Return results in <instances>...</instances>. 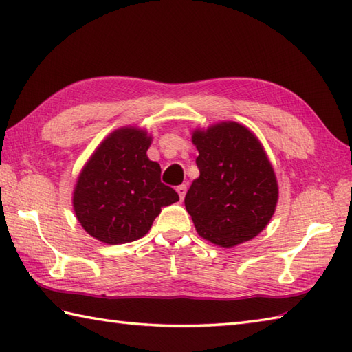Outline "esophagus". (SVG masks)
Instances as JSON below:
<instances>
[{"label": "esophagus", "mask_w": 352, "mask_h": 352, "mask_svg": "<svg viewBox=\"0 0 352 352\" xmlns=\"http://www.w3.org/2000/svg\"><path fill=\"white\" fill-rule=\"evenodd\" d=\"M177 192H178V195H180V199H184V197H186V192H188V186H186V184L178 186V188H177Z\"/></svg>", "instance_id": "34e87169"}]
</instances>
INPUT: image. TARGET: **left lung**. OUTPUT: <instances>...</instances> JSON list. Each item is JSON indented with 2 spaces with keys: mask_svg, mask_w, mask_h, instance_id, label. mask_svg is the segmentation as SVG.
<instances>
[{
  "mask_svg": "<svg viewBox=\"0 0 352 352\" xmlns=\"http://www.w3.org/2000/svg\"><path fill=\"white\" fill-rule=\"evenodd\" d=\"M199 177L184 206L201 237L231 248L248 242L271 221L278 184L258 139L245 125L219 122L195 130Z\"/></svg>",
  "mask_w": 352,
  "mask_h": 352,
  "instance_id": "obj_1",
  "label": "left lung"
}]
</instances>
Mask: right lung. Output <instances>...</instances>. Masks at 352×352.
I'll use <instances>...</instances> for the list:
<instances>
[{"instance_id":"add662e5","label":"right lung","mask_w":352,"mask_h":352,"mask_svg":"<svg viewBox=\"0 0 352 352\" xmlns=\"http://www.w3.org/2000/svg\"><path fill=\"white\" fill-rule=\"evenodd\" d=\"M149 145L145 130L124 126L109 134L81 169L72 204L92 237L109 245L138 241L162 207L180 199L160 182V164L146 155Z\"/></svg>"}]
</instances>
